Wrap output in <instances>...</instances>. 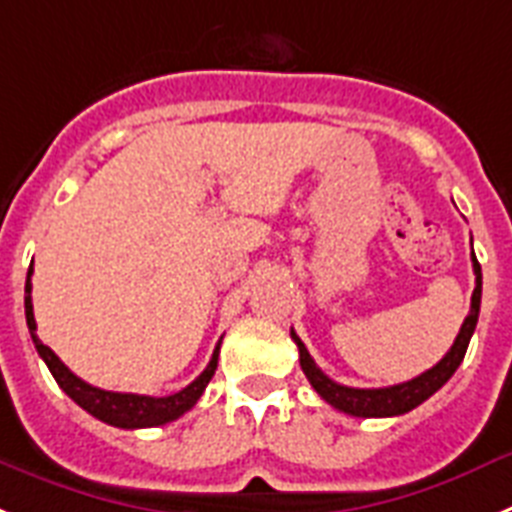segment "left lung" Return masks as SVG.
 <instances>
[{
    "label": "left lung",
    "mask_w": 512,
    "mask_h": 512,
    "mask_svg": "<svg viewBox=\"0 0 512 512\" xmlns=\"http://www.w3.org/2000/svg\"><path fill=\"white\" fill-rule=\"evenodd\" d=\"M471 262H474L477 288H474V293H471V309L469 314H466L464 324H461L459 335H456L451 350L443 355L441 361L435 363L433 368H428L425 373H420V376H415L412 381L384 386V389H353V386L337 384V381H332L330 376H324V373L319 371V366L314 363V358L309 355L304 342H301L299 335L291 330L293 342L299 345L301 371L306 373V379H309V384L314 386V391H317L319 397H322L327 404H332L335 410L353 417L404 415V412L415 410L417 404H422L428 397H433L435 391L441 389V386L451 379L453 373H456V368L461 366L466 348H469L471 335H474V327H477L479 304H482V268H479L474 252H471Z\"/></svg>",
    "instance_id": "1"
}]
</instances>
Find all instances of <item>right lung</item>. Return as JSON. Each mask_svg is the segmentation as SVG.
I'll return each mask as SVG.
<instances>
[{"label":"right lung","instance_id":"add662e5","mask_svg":"<svg viewBox=\"0 0 512 512\" xmlns=\"http://www.w3.org/2000/svg\"><path fill=\"white\" fill-rule=\"evenodd\" d=\"M30 275H33V265H30L28 281H25V319H28V330L35 342V350H38V355L46 361L48 371L53 373L56 384H59L82 410H87L92 417H97V420L115 425V428L136 430L157 428V425H164V422L177 420V417L185 415L190 407H195V402H198L203 391H206L208 381L213 379L216 366H219L221 340L219 345H216V350H213L206 371H203L193 384H188L185 389L177 391V394H170V397H144V394H121V391L97 389V386H90L87 381L74 376V373L59 361V355L53 353L48 345H43V342L38 340V335H35L33 299H30L33 283H30Z\"/></svg>","mask_w":512,"mask_h":512}]
</instances>
